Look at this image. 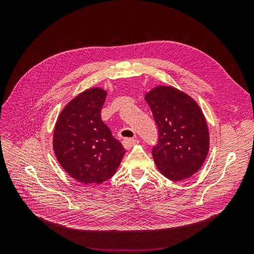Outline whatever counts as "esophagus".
<instances>
[{"label": "esophagus", "mask_w": 254, "mask_h": 254, "mask_svg": "<svg viewBox=\"0 0 254 254\" xmlns=\"http://www.w3.org/2000/svg\"><path fill=\"white\" fill-rule=\"evenodd\" d=\"M137 143H139V141H137L136 139H124L123 140V145H124V147L126 149L131 148L133 145H136Z\"/></svg>", "instance_id": "34e87169"}]
</instances>
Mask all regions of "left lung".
<instances>
[{
  "mask_svg": "<svg viewBox=\"0 0 254 254\" xmlns=\"http://www.w3.org/2000/svg\"><path fill=\"white\" fill-rule=\"evenodd\" d=\"M159 137L152 147L158 170L167 179L181 181L193 176L204 163L210 136L200 107L184 92L158 86L145 94Z\"/></svg>",
  "mask_w": 254,
  "mask_h": 254,
  "instance_id": "1",
  "label": "left lung"
}]
</instances>
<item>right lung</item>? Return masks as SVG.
I'll use <instances>...</instances> for the list:
<instances>
[{"instance_id": "obj_1", "label": "right lung", "mask_w": 254, "mask_h": 254, "mask_svg": "<svg viewBox=\"0 0 254 254\" xmlns=\"http://www.w3.org/2000/svg\"><path fill=\"white\" fill-rule=\"evenodd\" d=\"M107 92L91 88L73 98L59 114L53 147L64 170L83 184H101L117 172L125 148L101 118Z\"/></svg>"}]
</instances>
